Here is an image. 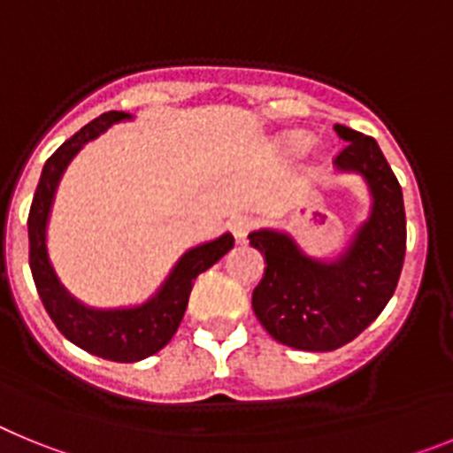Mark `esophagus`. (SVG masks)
<instances>
[{
    "label": "esophagus",
    "mask_w": 453,
    "mask_h": 453,
    "mask_svg": "<svg viewBox=\"0 0 453 453\" xmlns=\"http://www.w3.org/2000/svg\"><path fill=\"white\" fill-rule=\"evenodd\" d=\"M251 229H254V219L247 218V215H238V218L231 219V234L235 235V240H245Z\"/></svg>",
    "instance_id": "34e87169"
}]
</instances>
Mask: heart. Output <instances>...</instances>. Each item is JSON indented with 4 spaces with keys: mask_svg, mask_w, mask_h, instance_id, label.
<instances>
[{
    "mask_svg": "<svg viewBox=\"0 0 453 453\" xmlns=\"http://www.w3.org/2000/svg\"><path fill=\"white\" fill-rule=\"evenodd\" d=\"M306 142H308L306 135H290V138L286 140L288 150H303V147H306Z\"/></svg>",
    "mask_w": 453,
    "mask_h": 453,
    "instance_id": "heart-1",
    "label": "heart"
}]
</instances>
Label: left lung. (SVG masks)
Wrapping results in <instances>:
<instances>
[{
    "label": "left lung",
    "mask_w": 453,
    "mask_h": 453,
    "mask_svg": "<svg viewBox=\"0 0 453 453\" xmlns=\"http://www.w3.org/2000/svg\"><path fill=\"white\" fill-rule=\"evenodd\" d=\"M347 145L334 158L342 172H358L372 192V213L347 251L334 263L308 258L279 231L250 234L265 256V274L251 306L267 334L303 351H334L370 326L395 295L406 256L402 186L376 140L335 124Z\"/></svg>",
    "instance_id": "8db88e82"
}]
</instances>
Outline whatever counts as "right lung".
<instances>
[{"label": "right lung", "instance_id": "1", "mask_svg": "<svg viewBox=\"0 0 453 453\" xmlns=\"http://www.w3.org/2000/svg\"><path fill=\"white\" fill-rule=\"evenodd\" d=\"M127 118L131 115L122 111H108L99 115L47 158L38 188H35L34 202H31L29 222H27L29 224L31 274H34L42 306L50 313L51 322L56 324V329L88 354L115 363H135L161 351L170 342L172 335L177 334L195 279L215 265L234 247V235L224 234L213 242L186 251L161 290L156 292V297L135 308L95 311L79 303L63 288L51 267L45 245L47 218H50L56 186L61 181L67 163L88 140L97 138L111 124Z\"/></svg>", "mask_w": 453, "mask_h": 453}]
</instances>
